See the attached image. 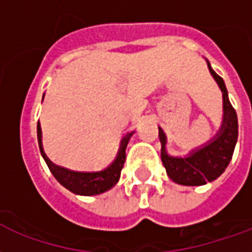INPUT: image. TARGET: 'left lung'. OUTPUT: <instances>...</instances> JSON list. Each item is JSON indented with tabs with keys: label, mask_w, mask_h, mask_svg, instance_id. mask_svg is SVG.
I'll return each mask as SVG.
<instances>
[{
	"label": "left lung",
	"mask_w": 252,
	"mask_h": 252,
	"mask_svg": "<svg viewBox=\"0 0 252 252\" xmlns=\"http://www.w3.org/2000/svg\"><path fill=\"white\" fill-rule=\"evenodd\" d=\"M205 62L209 73L212 75L223 94V119L219 131L207 144L190 150L184 157H174L166 152V135L164 130L158 127L161 159L169 179L187 187H199L218 179L228 166L238 141V117L234 107L229 103L224 80L212 69L208 60Z\"/></svg>",
	"instance_id": "left-lung-1"
}]
</instances>
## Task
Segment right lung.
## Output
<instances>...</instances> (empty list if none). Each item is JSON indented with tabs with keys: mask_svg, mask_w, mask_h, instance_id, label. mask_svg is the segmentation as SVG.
Wrapping results in <instances>:
<instances>
[{
	"mask_svg": "<svg viewBox=\"0 0 252 252\" xmlns=\"http://www.w3.org/2000/svg\"><path fill=\"white\" fill-rule=\"evenodd\" d=\"M131 135L133 133L127 134L125 137L121 144V148H119L118 154H117V158L114 159L113 164L108 165L107 168L99 170V172H73L69 169L55 165L47 157L43 149V144H41V126H40V122L37 124L38 146H40V152H41L45 164L48 165L53 177L58 180L64 188L68 189L72 193L79 194V196H95V194L103 193L118 183L119 177H121V170L124 168L125 159H126V148H127L128 139Z\"/></svg>",
	"mask_w": 252,
	"mask_h": 252,
	"instance_id": "1",
	"label": "right lung"
}]
</instances>
